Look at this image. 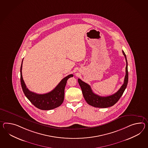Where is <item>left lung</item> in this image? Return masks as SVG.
<instances>
[{
	"mask_svg": "<svg viewBox=\"0 0 148 148\" xmlns=\"http://www.w3.org/2000/svg\"><path fill=\"white\" fill-rule=\"evenodd\" d=\"M123 53L126 61V75L125 77L123 84L119 89V90L116 92H115V94L106 97L100 96L93 92L91 87L88 84L85 83L81 79H78V82L79 83V86L82 91L83 97L88 104L95 108H106L114 105L121 97L123 92L126 88L128 81V63L127 60L126 56L123 51Z\"/></svg>",
	"mask_w": 148,
	"mask_h": 148,
	"instance_id": "obj_1",
	"label": "left lung"
}]
</instances>
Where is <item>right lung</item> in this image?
<instances>
[{
	"instance_id": "obj_1",
	"label": "right lung",
	"mask_w": 148,
	"mask_h": 148,
	"mask_svg": "<svg viewBox=\"0 0 148 148\" xmlns=\"http://www.w3.org/2000/svg\"><path fill=\"white\" fill-rule=\"evenodd\" d=\"M21 66L20 68V80L22 88L26 97L37 108L42 110H50L60 106L64 99L65 88L67 81L69 78L73 77V74L66 76L59 82L57 87L50 92L44 94H37L28 90L25 86L22 75Z\"/></svg>"
}]
</instances>
